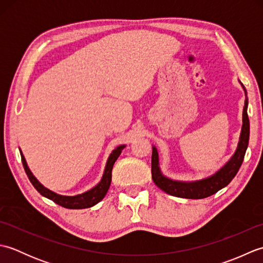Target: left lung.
I'll return each instance as SVG.
<instances>
[{
  "mask_svg": "<svg viewBox=\"0 0 263 263\" xmlns=\"http://www.w3.org/2000/svg\"><path fill=\"white\" fill-rule=\"evenodd\" d=\"M250 137V121L248 116V100H245L244 109H243V126L241 132V138H239L238 147L236 153L234 154L232 159L222 167L220 171H218L215 175L211 177L204 178L198 182L192 183H183L175 182L168 180L165 176L160 174L158 167V154L155 147H153V156H152V176L153 181L155 182L160 190L171 195L178 198L185 199H203L210 195L217 193L219 190L225 187L230 184L237 172L241 167L245 152H247L249 144Z\"/></svg>",
  "mask_w": 263,
  "mask_h": 263,
  "instance_id": "8db88e82",
  "label": "left lung"
}]
</instances>
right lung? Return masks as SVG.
I'll return each mask as SVG.
<instances>
[{
  "instance_id": "add662e5",
  "label": "right lung",
  "mask_w": 263,
  "mask_h": 263,
  "mask_svg": "<svg viewBox=\"0 0 263 263\" xmlns=\"http://www.w3.org/2000/svg\"><path fill=\"white\" fill-rule=\"evenodd\" d=\"M124 147L125 146L117 147L115 150H113V153L110 154L109 158L107 160V165H106L103 178H102V181L99 182V184H97L96 186L91 189L90 191H87L82 194L76 195V197H65V195H60V194L49 191V190L46 187H44L42 184L36 180V177L31 174V172L29 171V168H28V166H27L25 157L22 156L21 152H20V154H21L22 165H24L26 174H27L28 178H29V181L31 182L33 187H35L39 193L44 195L45 198L54 201V202L58 203L59 205L64 206V208L85 209V208H90V206L98 203L99 201H102L104 199V197L106 195V193H107L109 185H110L111 170H113V165L116 161V159L119 158V156L121 155L122 150Z\"/></svg>"
}]
</instances>
